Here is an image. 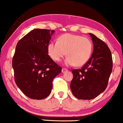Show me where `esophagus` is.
<instances>
[{
  "label": "esophagus",
  "mask_w": 123,
  "mask_h": 123,
  "mask_svg": "<svg viewBox=\"0 0 123 123\" xmlns=\"http://www.w3.org/2000/svg\"><path fill=\"white\" fill-rule=\"evenodd\" d=\"M68 69H65V68H63V69H62V72L63 73H64V72H67L68 71Z\"/></svg>",
  "instance_id": "obj_1"
}]
</instances>
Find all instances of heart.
<instances>
[{
  "label": "heart",
  "mask_w": 123,
  "mask_h": 123,
  "mask_svg": "<svg viewBox=\"0 0 123 123\" xmlns=\"http://www.w3.org/2000/svg\"><path fill=\"white\" fill-rule=\"evenodd\" d=\"M48 54L53 60L59 62L66 55L67 66L84 65L90 60L93 51V43L87 37L80 35L64 34L58 42H51L48 47Z\"/></svg>",
  "instance_id": "obj_1"
}]
</instances>
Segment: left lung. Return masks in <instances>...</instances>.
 Returning a JSON list of instances; mask_svg holds the SVG:
<instances>
[{"label": "left lung", "mask_w": 123, "mask_h": 123, "mask_svg": "<svg viewBox=\"0 0 123 123\" xmlns=\"http://www.w3.org/2000/svg\"><path fill=\"white\" fill-rule=\"evenodd\" d=\"M94 45L92 57L81 69L72 70L74 77L70 89L75 98L90 100L105 90L112 70V58L108 45L89 33Z\"/></svg>", "instance_id": "left-lung-1"}]
</instances>
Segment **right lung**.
Masks as SVG:
<instances>
[{
    "instance_id": "1",
    "label": "right lung",
    "mask_w": 123,
    "mask_h": 123,
    "mask_svg": "<svg viewBox=\"0 0 123 123\" xmlns=\"http://www.w3.org/2000/svg\"><path fill=\"white\" fill-rule=\"evenodd\" d=\"M54 30L36 29L18 42L12 58L14 80L28 98L41 100L50 94L53 81L62 68L48 55V47Z\"/></svg>"
}]
</instances>
